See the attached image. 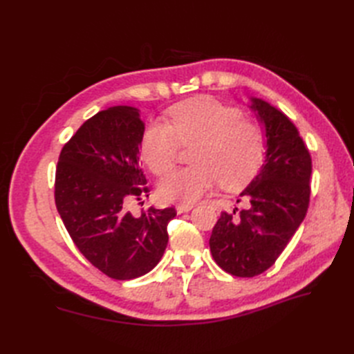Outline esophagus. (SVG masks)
<instances>
[{
    "label": "esophagus",
    "mask_w": 354,
    "mask_h": 354,
    "mask_svg": "<svg viewBox=\"0 0 354 354\" xmlns=\"http://www.w3.org/2000/svg\"><path fill=\"white\" fill-rule=\"evenodd\" d=\"M192 208H194V205H187V203H180V205L176 207L177 209V214H183V212H187L190 211Z\"/></svg>",
    "instance_id": "obj_1"
}]
</instances>
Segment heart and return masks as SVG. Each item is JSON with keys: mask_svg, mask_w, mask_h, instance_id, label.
I'll return each instance as SVG.
<instances>
[{"mask_svg": "<svg viewBox=\"0 0 354 354\" xmlns=\"http://www.w3.org/2000/svg\"><path fill=\"white\" fill-rule=\"evenodd\" d=\"M171 125L155 122L142 137L140 153L156 176L173 168L178 142L195 143L194 167L178 168L159 183V196L165 202L192 205L220 185L236 189L259 169L264 155L260 127L245 121L239 109L212 97H196L169 109Z\"/></svg>", "mask_w": 354, "mask_h": 354, "instance_id": "heart-1", "label": "heart"}]
</instances>
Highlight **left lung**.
<instances>
[{
    "label": "left lung",
    "mask_w": 354,
    "mask_h": 354,
    "mask_svg": "<svg viewBox=\"0 0 354 354\" xmlns=\"http://www.w3.org/2000/svg\"><path fill=\"white\" fill-rule=\"evenodd\" d=\"M246 108L263 125L264 164L239 194L236 202L246 207L221 212L209 238L212 259L239 277L274 264L306 217L312 176V158L289 118L259 97H250Z\"/></svg>",
    "instance_id": "1"
}]
</instances>
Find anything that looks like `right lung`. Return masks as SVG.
Masks as SVG:
<instances>
[{"instance_id": "add662e5", "label": "right lung", "mask_w": 354, "mask_h": 354, "mask_svg": "<svg viewBox=\"0 0 354 354\" xmlns=\"http://www.w3.org/2000/svg\"><path fill=\"white\" fill-rule=\"evenodd\" d=\"M140 111L113 106L85 121L63 146L56 169V207L72 241L94 267L128 281L151 272L168 243L174 208L134 217L133 198L147 195L140 165ZM149 196V195H147Z\"/></svg>"}]
</instances>
